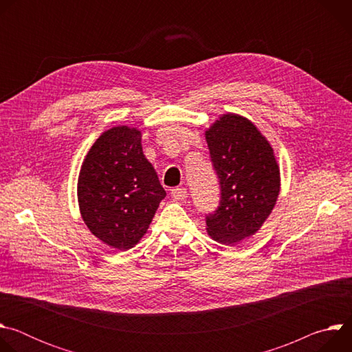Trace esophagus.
<instances>
[{
  "label": "esophagus",
  "mask_w": 352,
  "mask_h": 352,
  "mask_svg": "<svg viewBox=\"0 0 352 352\" xmlns=\"http://www.w3.org/2000/svg\"><path fill=\"white\" fill-rule=\"evenodd\" d=\"M171 196L175 200H184V199H186L188 192L185 188H174V189H171Z\"/></svg>",
  "instance_id": "esophagus-1"
}]
</instances>
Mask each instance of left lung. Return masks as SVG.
<instances>
[{
    "instance_id": "obj_1",
    "label": "left lung",
    "mask_w": 352,
    "mask_h": 352,
    "mask_svg": "<svg viewBox=\"0 0 352 352\" xmlns=\"http://www.w3.org/2000/svg\"><path fill=\"white\" fill-rule=\"evenodd\" d=\"M205 136L221 186L220 206L206 217V231L234 246L255 235L274 209L280 168L269 140L239 114H223Z\"/></svg>"
}]
</instances>
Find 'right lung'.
Instances as JSON below:
<instances>
[{
	"label": "right lung",
	"instance_id": "right-lung-1",
	"mask_svg": "<svg viewBox=\"0 0 352 352\" xmlns=\"http://www.w3.org/2000/svg\"><path fill=\"white\" fill-rule=\"evenodd\" d=\"M164 197L139 129L120 125L98 136L78 177L80 216L96 238L118 250L133 248Z\"/></svg>",
	"mask_w": 352,
	"mask_h": 352
}]
</instances>
